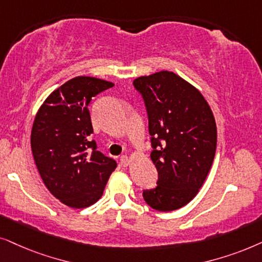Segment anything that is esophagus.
<instances>
[{"label": "esophagus", "instance_id": "1", "mask_svg": "<svg viewBox=\"0 0 262 262\" xmlns=\"http://www.w3.org/2000/svg\"><path fill=\"white\" fill-rule=\"evenodd\" d=\"M120 163L123 166H127V165H129V163H130V159H129L128 156H122L120 158Z\"/></svg>", "mask_w": 262, "mask_h": 262}]
</instances>
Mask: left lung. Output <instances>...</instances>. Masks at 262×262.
Returning <instances> with one entry per match:
<instances>
[{
	"instance_id": "obj_1",
	"label": "left lung",
	"mask_w": 262,
	"mask_h": 262,
	"mask_svg": "<svg viewBox=\"0 0 262 262\" xmlns=\"http://www.w3.org/2000/svg\"><path fill=\"white\" fill-rule=\"evenodd\" d=\"M144 99L151 135L157 187L142 191L157 211L183 207L194 199L210 171L217 147V127L204 96L172 72L135 79Z\"/></svg>"
}]
</instances>
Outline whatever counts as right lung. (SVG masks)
<instances>
[{"mask_svg": "<svg viewBox=\"0 0 262 262\" xmlns=\"http://www.w3.org/2000/svg\"><path fill=\"white\" fill-rule=\"evenodd\" d=\"M114 83L76 76L45 99L34 118L31 148L49 191L64 205L85 208L103 195L117 164L97 151L89 104Z\"/></svg>", "mask_w": 262, "mask_h": 262, "instance_id": "add662e5", "label": "right lung"}]
</instances>
